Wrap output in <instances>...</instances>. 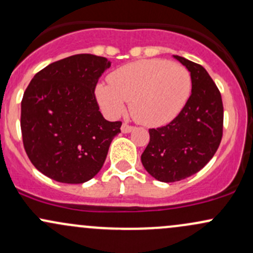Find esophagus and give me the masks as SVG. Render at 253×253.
Here are the masks:
<instances>
[{
  "mask_svg": "<svg viewBox=\"0 0 253 253\" xmlns=\"http://www.w3.org/2000/svg\"><path fill=\"white\" fill-rule=\"evenodd\" d=\"M121 131H122V133H129L133 131V127L129 126V125H127V124H124L121 126Z\"/></svg>",
  "mask_w": 253,
  "mask_h": 253,
  "instance_id": "esophagus-1",
  "label": "esophagus"
}]
</instances>
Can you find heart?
<instances>
[{
    "mask_svg": "<svg viewBox=\"0 0 253 253\" xmlns=\"http://www.w3.org/2000/svg\"><path fill=\"white\" fill-rule=\"evenodd\" d=\"M109 85L96 87L98 103L109 115L129 112L145 126L169 124L182 112L192 91L188 69L163 59L140 60L115 69L108 77Z\"/></svg>",
    "mask_w": 253,
    "mask_h": 253,
    "instance_id": "b5f03b06",
    "label": "heart"
}]
</instances>
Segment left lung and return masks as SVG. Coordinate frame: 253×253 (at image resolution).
<instances>
[{"label": "left lung", "mask_w": 253, "mask_h": 253, "mask_svg": "<svg viewBox=\"0 0 253 253\" xmlns=\"http://www.w3.org/2000/svg\"><path fill=\"white\" fill-rule=\"evenodd\" d=\"M192 78V91L182 112L158 128L149 129L150 141L141 163L151 176L175 182L193 175L211 160L223 131L221 93L203 66L174 55Z\"/></svg>", "instance_id": "1"}]
</instances>
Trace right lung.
Here are the masks:
<instances>
[{
  "mask_svg": "<svg viewBox=\"0 0 253 253\" xmlns=\"http://www.w3.org/2000/svg\"><path fill=\"white\" fill-rule=\"evenodd\" d=\"M112 65L78 54L52 62L31 80L21 101L25 151L42 174L63 184H83L101 170L121 122L99 112L95 87Z\"/></svg>",
  "mask_w": 253,
  "mask_h": 253,
  "instance_id": "add662e5",
  "label": "right lung"
}]
</instances>
